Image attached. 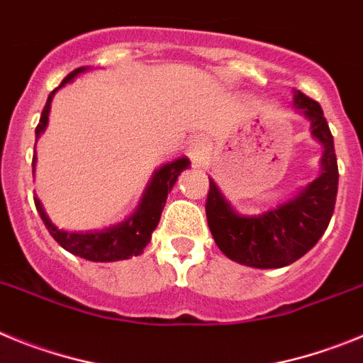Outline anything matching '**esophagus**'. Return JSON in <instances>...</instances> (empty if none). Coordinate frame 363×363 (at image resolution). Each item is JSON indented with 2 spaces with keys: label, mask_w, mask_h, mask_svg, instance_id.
<instances>
[{
  "label": "esophagus",
  "mask_w": 363,
  "mask_h": 363,
  "mask_svg": "<svg viewBox=\"0 0 363 363\" xmlns=\"http://www.w3.org/2000/svg\"><path fill=\"white\" fill-rule=\"evenodd\" d=\"M191 160L192 163L196 167H203L205 165V156H203V150H201V143L200 140H194V142L191 143Z\"/></svg>",
  "instance_id": "1"
}]
</instances>
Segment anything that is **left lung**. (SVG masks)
<instances>
[{
  "label": "left lung",
  "instance_id": "obj_1",
  "mask_svg": "<svg viewBox=\"0 0 363 363\" xmlns=\"http://www.w3.org/2000/svg\"><path fill=\"white\" fill-rule=\"evenodd\" d=\"M296 112L311 123V136L323 147L320 174L289 200L259 214H240L209 178L207 223L220 251L236 264L255 269H280L309 252L325 233L335 213L338 165L335 142L323 111L314 99L294 91Z\"/></svg>",
  "mask_w": 363,
  "mask_h": 363
}]
</instances>
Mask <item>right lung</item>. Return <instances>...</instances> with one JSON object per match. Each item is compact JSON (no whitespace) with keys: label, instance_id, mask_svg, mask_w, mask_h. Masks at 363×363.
<instances>
[{"label":"right lung","instance_id":"obj_1","mask_svg":"<svg viewBox=\"0 0 363 363\" xmlns=\"http://www.w3.org/2000/svg\"><path fill=\"white\" fill-rule=\"evenodd\" d=\"M91 70V67H79V69L72 70L62 82V85L57 86L56 91L49 94V99L45 104L43 112H41L40 123L36 127V142L40 140L41 134L45 133L47 125H49V114H50V104L52 98L62 86L67 83L74 82V78H78L79 74ZM38 158L34 156L32 160V172L36 171ZM191 162L187 156H178L172 162L163 163L160 169H156L147 184L143 196L138 203L136 211L130 216L125 218L123 221H118L114 225L104 227V229H91V230H67L60 229L50 221V218L45 213L43 205H41L40 198H34L36 209L40 213L41 220H43L45 227L49 229L50 236L56 240L65 251L72 252L74 256L85 258L89 262H118V259H129L133 256H140L147 243L150 242L152 230L158 227L160 216L165 207L167 196L174 187L176 179L185 169H189Z\"/></svg>","mask_w":363,"mask_h":363}]
</instances>
